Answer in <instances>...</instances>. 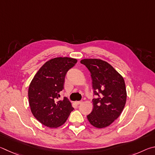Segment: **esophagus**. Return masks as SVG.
Returning <instances> with one entry per match:
<instances>
[{"mask_svg":"<svg viewBox=\"0 0 155 155\" xmlns=\"http://www.w3.org/2000/svg\"><path fill=\"white\" fill-rule=\"evenodd\" d=\"M75 103L76 105H80V104H82V101H75Z\"/></svg>","mask_w":155,"mask_h":155,"instance_id":"esophagus-1","label":"esophagus"}]
</instances>
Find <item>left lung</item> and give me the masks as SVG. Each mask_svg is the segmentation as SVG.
Returning <instances> with one entry per match:
<instances>
[{
  "mask_svg": "<svg viewBox=\"0 0 155 155\" xmlns=\"http://www.w3.org/2000/svg\"><path fill=\"white\" fill-rule=\"evenodd\" d=\"M80 62L91 72L94 95L93 110L87 116L97 128H104L116 120L127 100L125 83L122 75L112 65L100 59H83Z\"/></svg>",
  "mask_w": 155,
  "mask_h": 155,
  "instance_id": "obj_1",
  "label": "left lung"
}]
</instances>
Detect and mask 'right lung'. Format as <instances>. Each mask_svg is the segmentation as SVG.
I'll return each instance as SVG.
<instances>
[{
	"label": "right lung",
	"instance_id": "obj_1",
	"mask_svg": "<svg viewBox=\"0 0 155 155\" xmlns=\"http://www.w3.org/2000/svg\"><path fill=\"white\" fill-rule=\"evenodd\" d=\"M75 58L58 57L46 62L34 76L28 88L32 114L41 123L50 128L63 124L73 110L67 97L58 101L68 71L77 63Z\"/></svg>",
	"mask_w": 155,
	"mask_h": 155
}]
</instances>
